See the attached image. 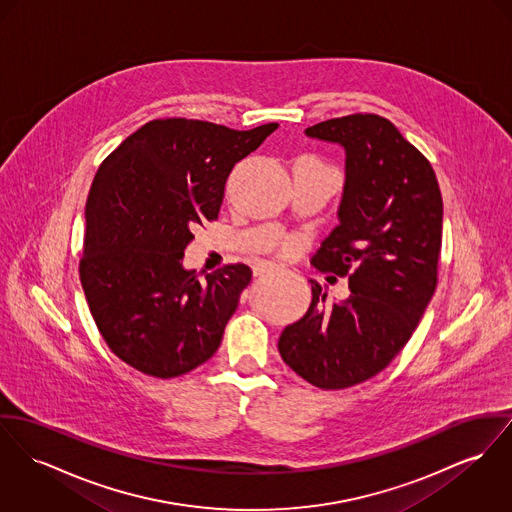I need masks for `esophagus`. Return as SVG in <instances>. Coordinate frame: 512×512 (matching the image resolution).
<instances>
[{
  "label": "esophagus",
  "mask_w": 512,
  "mask_h": 512,
  "mask_svg": "<svg viewBox=\"0 0 512 512\" xmlns=\"http://www.w3.org/2000/svg\"><path fill=\"white\" fill-rule=\"evenodd\" d=\"M276 265L273 263H261V265H257V267H253V275L261 276V275H269V273H273L275 271Z\"/></svg>",
  "instance_id": "obj_1"
}]
</instances>
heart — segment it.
<instances>
[{"label":"heart","mask_w":512,"mask_h":512,"mask_svg":"<svg viewBox=\"0 0 512 512\" xmlns=\"http://www.w3.org/2000/svg\"><path fill=\"white\" fill-rule=\"evenodd\" d=\"M288 247H290V245H288Z\"/></svg>","instance_id":"heart-1"}]
</instances>
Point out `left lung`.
I'll use <instances>...</instances> for the list:
<instances>
[{
	"instance_id": "left-lung-1",
	"label": "left lung",
	"mask_w": 512,
	"mask_h": 512,
	"mask_svg": "<svg viewBox=\"0 0 512 512\" xmlns=\"http://www.w3.org/2000/svg\"><path fill=\"white\" fill-rule=\"evenodd\" d=\"M306 134L345 148L339 226L312 263L347 276L351 296L327 304L310 280L312 304L282 331L278 353L315 388L345 390L382 372L425 314L438 275L442 197L429 159L388 118H331Z\"/></svg>"
}]
</instances>
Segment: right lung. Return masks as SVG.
Segmentation results:
<instances>
[{
	"label": "right lung",
	"instance_id": "add662e5",
	"mask_svg": "<svg viewBox=\"0 0 512 512\" xmlns=\"http://www.w3.org/2000/svg\"><path fill=\"white\" fill-rule=\"evenodd\" d=\"M276 128L158 118L101 163L79 278L103 339L128 366L167 380L218 351L251 269L226 265L200 280L183 267L185 249L197 226L218 218L237 161Z\"/></svg>",
	"mask_w": 512,
	"mask_h": 512
}]
</instances>
